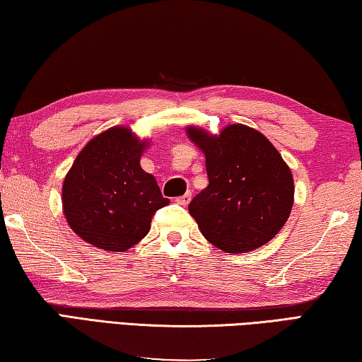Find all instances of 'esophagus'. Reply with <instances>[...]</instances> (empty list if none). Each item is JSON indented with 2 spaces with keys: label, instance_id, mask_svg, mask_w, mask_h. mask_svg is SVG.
<instances>
[{
  "label": "esophagus",
  "instance_id": "obj_1",
  "mask_svg": "<svg viewBox=\"0 0 362 362\" xmlns=\"http://www.w3.org/2000/svg\"><path fill=\"white\" fill-rule=\"evenodd\" d=\"M191 199H192V192L191 191H187L185 195H181V197H177L176 199V204H180V205H182V206H186L189 202H191Z\"/></svg>",
  "mask_w": 362,
  "mask_h": 362
}]
</instances>
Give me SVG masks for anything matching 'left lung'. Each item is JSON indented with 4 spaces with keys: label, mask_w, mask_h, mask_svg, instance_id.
I'll use <instances>...</instances> for the list:
<instances>
[{
    "label": "left lung",
    "mask_w": 362,
    "mask_h": 362,
    "mask_svg": "<svg viewBox=\"0 0 362 362\" xmlns=\"http://www.w3.org/2000/svg\"><path fill=\"white\" fill-rule=\"evenodd\" d=\"M205 152L208 185L189 204L204 237L226 252H246L269 243L286 223L294 181L274 144L246 125H229L218 136L189 127Z\"/></svg>",
    "instance_id": "left-lung-1"
}]
</instances>
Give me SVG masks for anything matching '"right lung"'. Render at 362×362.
<instances>
[{
	"label": "right lung",
	"mask_w": 362,
	"mask_h": 362,
	"mask_svg": "<svg viewBox=\"0 0 362 362\" xmlns=\"http://www.w3.org/2000/svg\"><path fill=\"white\" fill-rule=\"evenodd\" d=\"M146 143L112 127L87 143L63 182L71 229L97 248L125 251L146 237L157 210L168 205L154 176L139 167Z\"/></svg>",
	"instance_id": "add662e5"
}]
</instances>
